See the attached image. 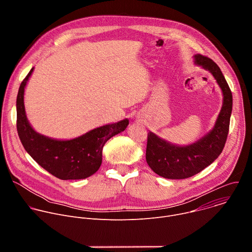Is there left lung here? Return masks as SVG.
Listing matches in <instances>:
<instances>
[{
  "instance_id": "1",
  "label": "left lung",
  "mask_w": 252,
  "mask_h": 252,
  "mask_svg": "<svg viewBox=\"0 0 252 252\" xmlns=\"http://www.w3.org/2000/svg\"><path fill=\"white\" fill-rule=\"evenodd\" d=\"M194 60L217 80L223 94V104L213 129L190 146H173L153 132L148 133L147 162L157 174L169 179L190 177L212 163L221 154L229 130L232 94L228 84L220 66L211 59L195 55Z\"/></svg>"
}]
</instances>
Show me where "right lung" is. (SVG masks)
Returning <instances> with one entry per match:
<instances>
[{"mask_svg": "<svg viewBox=\"0 0 252 252\" xmlns=\"http://www.w3.org/2000/svg\"><path fill=\"white\" fill-rule=\"evenodd\" d=\"M33 67L23 80L17 96V130L27 153L54 176L67 179H83L99 168L104 143L124 131L128 121L105 125L69 140H57L35 132L26 117L24 92Z\"/></svg>", "mask_w": 252, "mask_h": 252, "instance_id": "obj_1", "label": "right lung"}]
</instances>
